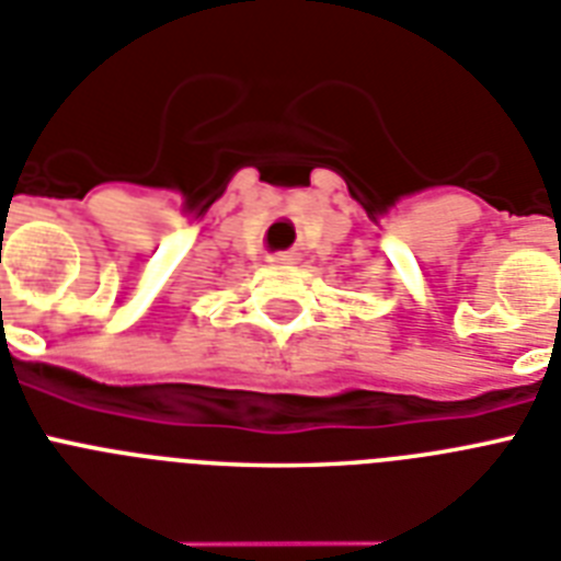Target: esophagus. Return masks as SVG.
<instances>
[{"mask_svg":"<svg viewBox=\"0 0 561 561\" xmlns=\"http://www.w3.org/2000/svg\"><path fill=\"white\" fill-rule=\"evenodd\" d=\"M271 262L273 265H296V262H299V256H296V253H290V250H285V253H273Z\"/></svg>","mask_w":561,"mask_h":561,"instance_id":"esophagus-1","label":"esophagus"}]
</instances>
